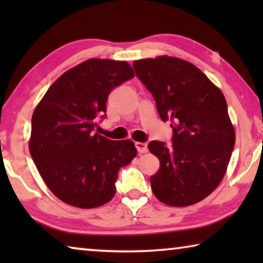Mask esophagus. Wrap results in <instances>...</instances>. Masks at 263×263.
I'll use <instances>...</instances> for the list:
<instances>
[{
	"mask_svg": "<svg viewBox=\"0 0 263 263\" xmlns=\"http://www.w3.org/2000/svg\"><path fill=\"white\" fill-rule=\"evenodd\" d=\"M136 147H137V151L139 153H146L148 151V148H147V144H146V142H139V141H137L136 142Z\"/></svg>",
	"mask_w": 263,
	"mask_h": 263,
	"instance_id": "esophagus-1",
	"label": "esophagus"
}]
</instances>
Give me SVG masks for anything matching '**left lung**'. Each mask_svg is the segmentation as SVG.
I'll use <instances>...</instances> for the list:
<instances>
[{"mask_svg":"<svg viewBox=\"0 0 263 263\" xmlns=\"http://www.w3.org/2000/svg\"><path fill=\"white\" fill-rule=\"evenodd\" d=\"M137 77L152 92L160 118L171 121L173 144L153 140L159 159L152 191L169 206L193 205L208 197L224 177L235 142L226 100L189 61L161 55L133 62Z\"/></svg>","mask_w":263,"mask_h":263,"instance_id":"obj_1","label":"left lung"}]
</instances>
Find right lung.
<instances>
[{"label":"right lung","instance_id":"right-lung-1","mask_svg":"<svg viewBox=\"0 0 263 263\" xmlns=\"http://www.w3.org/2000/svg\"><path fill=\"white\" fill-rule=\"evenodd\" d=\"M135 77L126 61L92 58L68 69L48 88L31 121L29 149L58 198L80 209L103 205L116 194L122 167L137 155L131 140L95 132L115 87Z\"/></svg>","mask_w":263,"mask_h":263}]
</instances>
